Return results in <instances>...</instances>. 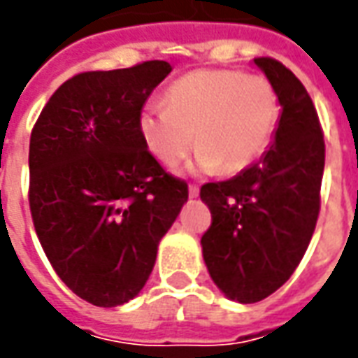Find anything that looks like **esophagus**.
<instances>
[{"mask_svg":"<svg viewBox=\"0 0 358 358\" xmlns=\"http://www.w3.org/2000/svg\"><path fill=\"white\" fill-rule=\"evenodd\" d=\"M199 195V187L195 184H189V197H197Z\"/></svg>","mask_w":358,"mask_h":358,"instance_id":"34e87169","label":"esophagus"}]
</instances>
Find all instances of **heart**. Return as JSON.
<instances>
[{"instance_id":"b5f03b06","label":"heart","mask_w":358,"mask_h":358,"mask_svg":"<svg viewBox=\"0 0 358 358\" xmlns=\"http://www.w3.org/2000/svg\"><path fill=\"white\" fill-rule=\"evenodd\" d=\"M163 103L141 109L140 134L161 163L176 164L194 148L197 166L238 174L263 155L276 132L282 105L261 74L201 69L172 82Z\"/></svg>"}]
</instances>
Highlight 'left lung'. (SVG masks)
I'll list each match as a JSON object with an SVG mask.
<instances>
[{"mask_svg":"<svg viewBox=\"0 0 358 358\" xmlns=\"http://www.w3.org/2000/svg\"><path fill=\"white\" fill-rule=\"evenodd\" d=\"M255 65L276 88L282 117L259 163L201 186L210 210L203 259L213 282L240 303L266 299L289 280L320 213L324 134L315 103L295 74L272 57Z\"/></svg>","mask_w":358,"mask_h":358,"instance_id":"1","label":"left lung"}]
</instances>
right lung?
<instances>
[{"instance_id":"1","label":"right lung","mask_w":358,"mask_h":358,"mask_svg":"<svg viewBox=\"0 0 358 358\" xmlns=\"http://www.w3.org/2000/svg\"><path fill=\"white\" fill-rule=\"evenodd\" d=\"M166 61L69 78L30 134L28 203L57 276L95 307L134 299L187 201V184L149 153L140 115Z\"/></svg>"}]
</instances>
